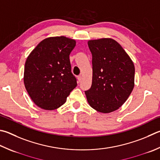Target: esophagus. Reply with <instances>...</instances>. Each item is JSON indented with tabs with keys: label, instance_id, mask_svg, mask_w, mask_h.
<instances>
[{
	"label": "esophagus",
	"instance_id": "esophagus-1",
	"mask_svg": "<svg viewBox=\"0 0 160 160\" xmlns=\"http://www.w3.org/2000/svg\"><path fill=\"white\" fill-rule=\"evenodd\" d=\"M78 82H81V81H82V75H79V76L78 77Z\"/></svg>",
	"mask_w": 160,
	"mask_h": 160
}]
</instances>
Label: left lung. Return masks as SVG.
<instances>
[{
    "label": "left lung",
    "instance_id": "left-lung-1",
    "mask_svg": "<svg viewBox=\"0 0 160 160\" xmlns=\"http://www.w3.org/2000/svg\"><path fill=\"white\" fill-rule=\"evenodd\" d=\"M92 54V86L85 95L92 108L102 113L118 110L134 87L135 67L129 54L114 39L89 40Z\"/></svg>",
    "mask_w": 160,
    "mask_h": 160
}]
</instances>
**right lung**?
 I'll use <instances>...</instances> for the list:
<instances>
[{"label":"right lung","mask_w":160,"mask_h":160,"mask_svg":"<svg viewBox=\"0 0 160 160\" xmlns=\"http://www.w3.org/2000/svg\"><path fill=\"white\" fill-rule=\"evenodd\" d=\"M75 45V40L67 37H49L40 42L28 56L24 86L31 100L40 108H59L77 86L69 59Z\"/></svg>","instance_id":"add662e5"}]
</instances>
